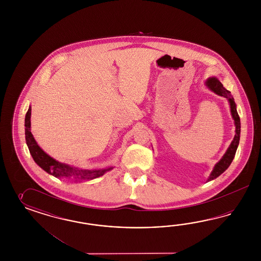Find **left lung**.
Here are the masks:
<instances>
[{"label":"left lung","instance_id":"left-lung-1","mask_svg":"<svg viewBox=\"0 0 261 261\" xmlns=\"http://www.w3.org/2000/svg\"><path fill=\"white\" fill-rule=\"evenodd\" d=\"M206 85L210 88L212 91H214L215 94L224 96L226 98H228L230 105V112H231V116L234 120V124H236V136L233 141L230 143L229 148L227 152L225 153V155L223 156V158L215 165L214 170L212 174L210 175V178L207 181H212L215 178H217L219 175H221L231 164L232 160L234 158L236 152H237V146L239 143V139H240V119L238 116V113L237 111V105L234 103L233 97L230 95V92L228 91L226 88L223 87L221 82L215 77L210 79L206 81Z\"/></svg>","mask_w":261,"mask_h":261}]
</instances>
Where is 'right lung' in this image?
Segmentation results:
<instances>
[{"label":"right lung","mask_w":261,"mask_h":261,"mask_svg":"<svg viewBox=\"0 0 261 261\" xmlns=\"http://www.w3.org/2000/svg\"><path fill=\"white\" fill-rule=\"evenodd\" d=\"M31 115H32V108L30 107L25 114V119H24L25 142L34 162L46 172L51 174L57 178L64 177V178H69L72 180H92L99 176H102L106 171L112 169V167L107 169H101V170L77 169L75 167L59 163L55 159L49 157L40 148L39 145L36 143L32 136L31 132Z\"/></svg>","instance_id":"right-lung-1"}]
</instances>
